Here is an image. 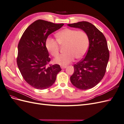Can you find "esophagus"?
I'll return each instance as SVG.
<instances>
[{
	"instance_id": "1",
	"label": "esophagus",
	"mask_w": 124,
	"mask_h": 124,
	"mask_svg": "<svg viewBox=\"0 0 124 124\" xmlns=\"http://www.w3.org/2000/svg\"><path fill=\"white\" fill-rule=\"evenodd\" d=\"M66 67H67V66L66 65H61V68L62 69H65Z\"/></svg>"
}]
</instances>
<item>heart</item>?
Listing matches in <instances>:
<instances>
[{"mask_svg":"<svg viewBox=\"0 0 124 124\" xmlns=\"http://www.w3.org/2000/svg\"><path fill=\"white\" fill-rule=\"evenodd\" d=\"M56 39L47 38L46 41V50L53 56L59 55L60 45L65 46V53L56 58L54 62L65 65L74 60L83 58L86 54L90 45V38L87 32L71 28H65L56 34Z\"/></svg>","mask_w":124,"mask_h":124,"instance_id":"1","label":"heart"}]
</instances>
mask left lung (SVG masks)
Listing matches in <instances>:
<instances>
[{"mask_svg": "<svg viewBox=\"0 0 124 124\" xmlns=\"http://www.w3.org/2000/svg\"><path fill=\"white\" fill-rule=\"evenodd\" d=\"M85 31L90 38L89 47L85 56L74 64L70 77L72 84L80 90H88L100 83L105 74L109 52L106 38L97 28L87 21L68 24Z\"/></svg>", "mask_w": 124, "mask_h": 124, "instance_id": "8db88e82", "label": "left lung"}]
</instances>
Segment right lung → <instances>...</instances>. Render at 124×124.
Wrapping results in <instances>:
<instances>
[{"label": "right lung", "instance_id": "1", "mask_svg": "<svg viewBox=\"0 0 124 124\" xmlns=\"http://www.w3.org/2000/svg\"><path fill=\"white\" fill-rule=\"evenodd\" d=\"M64 24L43 20L31 23L22 35L18 46L17 63L24 80L32 87L44 90L51 86L61 71L59 64H50L46 47L47 37Z\"/></svg>", "mask_w": 124, "mask_h": 124}]
</instances>
